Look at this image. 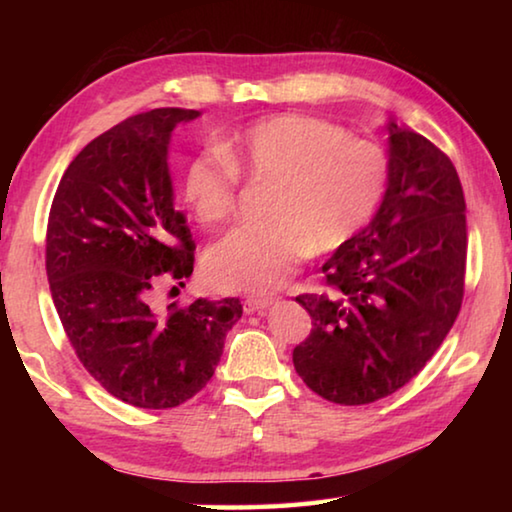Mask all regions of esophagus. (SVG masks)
I'll return each instance as SVG.
<instances>
[{
  "instance_id": "1",
  "label": "esophagus",
  "mask_w": 512,
  "mask_h": 512,
  "mask_svg": "<svg viewBox=\"0 0 512 512\" xmlns=\"http://www.w3.org/2000/svg\"><path fill=\"white\" fill-rule=\"evenodd\" d=\"M273 300L268 298H246L244 300V311L246 314H255V311H264L266 307H271Z\"/></svg>"
}]
</instances>
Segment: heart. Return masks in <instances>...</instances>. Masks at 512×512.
I'll return each instance as SVG.
<instances>
[{
    "instance_id": "heart-1",
    "label": "heart",
    "mask_w": 512,
    "mask_h": 512,
    "mask_svg": "<svg viewBox=\"0 0 512 512\" xmlns=\"http://www.w3.org/2000/svg\"><path fill=\"white\" fill-rule=\"evenodd\" d=\"M224 155L189 160L180 194L203 225L235 212L239 176L271 183L264 223L219 241L205 259L216 289L271 293L302 259L343 248L375 216L388 187V158L379 144L348 137L341 126L305 115H277L223 142Z\"/></svg>"
}]
</instances>
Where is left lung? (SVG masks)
<instances>
[{"label":"left lung","mask_w":512,"mask_h":512,"mask_svg":"<svg viewBox=\"0 0 512 512\" xmlns=\"http://www.w3.org/2000/svg\"><path fill=\"white\" fill-rule=\"evenodd\" d=\"M388 187L377 214L323 264L329 293H302L311 334L293 350L302 381L345 406L418 375L461 311L465 196L452 160L388 121Z\"/></svg>","instance_id":"8db88e82"}]
</instances>
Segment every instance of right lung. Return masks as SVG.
<instances>
[{
	"label": "right lung",
	"mask_w": 512,
	"mask_h": 512,
	"mask_svg": "<svg viewBox=\"0 0 512 512\" xmlns=\"http://www.w3.org/2000/svg\"><path fill=\"white\" fill-rule=\"evenodd\" d=\"M201 112L155 108L85 146L60 178L47 223V277L83 368L117 400L173 409L212 379L239 298L151 307L164 280L185 287L194 241L173 207L169 140ZM176 289V287H173Z\"/></svg>",
	"instance_id": "obj_1"
}]
</instances>
